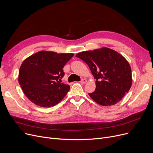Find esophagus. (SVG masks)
Returning a JSON list of instances; mask_svg holds the SVG:
<instances>
[{
    "label": "esophagus",
    "instance_id": "esophagus-1",
    "mask_svg": "<svg viewBox=\"0 0 153 153\" xmlns=\"http://www.w3.org/2000/svg\"><path fill=\"white\" fill-rule=\"evenodd\" d=\"M87 82V80L85 79H82L81 81V83L82 84H85Z\"/></svg>",
    "mask_w": 153,
    "mask_h": 153
}]
</instances>
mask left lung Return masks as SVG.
Instances as JSON below:
<instances>
[{
  "mask_svg": "<svg viewBox=\"0 0 153 153\" xmlns=\"http://www.w3.org/2000/svg\"><path fill=\"white\" fill-rule=\"evenodd\" d=\"M76 56L89 66L96 79V89L89 95L99 105H115L130 89L132 84L130 65L118 52L103 47L82 51Z\"/></svg>",
  "mask_w": 153,
  "mask_h": 153,
  "instance_id": "obj_1",
  "label": "left lung"
}]
</instances>
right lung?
<instances>
[{
    "instance_id": "1",
    "label": "right lung",
    "mask_w": 153,
    "mask_h": 153,
    "mask_svg": "<svg viewBox=\"0 0 153 153\" xmlns=\"http://www.w3.org/2000/svg\"><path fill=\"white\" fill-rule=\"evenodd\" d=\"M73 53L40 51L24 60L19 69V83L26 97L35 105L50 107L59 103L70 89L60 83L62 68Z\"/></svg>"
}]
</instances>
